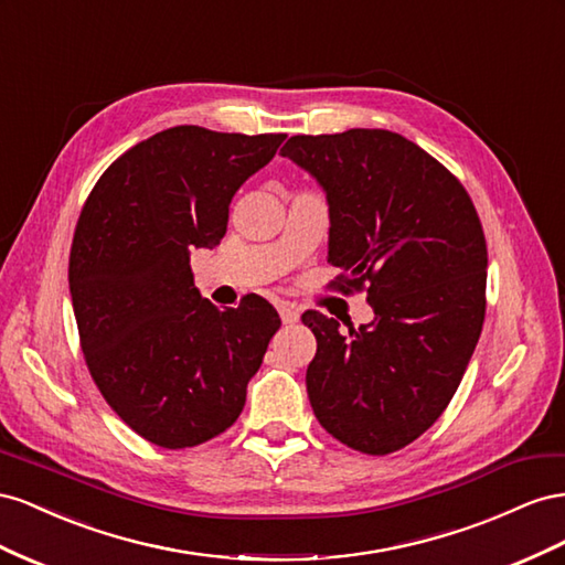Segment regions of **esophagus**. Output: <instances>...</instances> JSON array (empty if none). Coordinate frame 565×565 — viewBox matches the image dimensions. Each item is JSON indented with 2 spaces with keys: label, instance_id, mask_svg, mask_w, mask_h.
<instances>
[{
  "label": "esophagus",
  "instance_id": "1",
  "mask_svg": "<svg viewBox=\"0 0 565 565\" xmlns=\"http://www.w3.org/2000/svg\"><path fill=\"white\" fill-rule=\"evenodd\" d=\"M279 317H281L284 324H296V321L300 319V312H298L296 305H291V302H279Z\"/></svg>",
  "mask_w": 565,
  "mask_h": 565
}]
</instances>
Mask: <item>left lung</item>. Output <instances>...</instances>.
Here are the masks:
<instances>
[{"instance_id":"left-lung-1","label":"left lung","mask_w":565,"mask_h":565,"mask_svg":"<svg viewBox=\"0 0 565 565\" xmlns=\"http://www.w3.org/2000/svg\"><path fill=\"white\" fill-rule=\"evenodd\" d=\"M329 203V263L366 284L374 319L348 335L308 310V397L319 424L364 455L428 430L457 393L486 319L488 246L457 177L388 130L298 135L281 149ZM343 288V284H338Z\"/></svg>"}]
</instances>
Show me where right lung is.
Returning a JSON list of instances; mask_svg holds the SVG:
<instances>
[{"label": "right lung", "mask_w": 565, "mask_h": 565, "mask_svg": "<svg viewBox=\"0 0 565 565\" xmlns=\"http://www.w3.org/2000/svg\"><path fill=\"white\" fill-rule=\"evenodd\" d=\"M284 139L170 127L122 153L79 213L68 284L89 374L158 447L227 430L281 327L260 296L224 312L201 298L189 255L220 244L234 193Z\"/></svg>", "instance_id": "right-lung-1"}]
</instances>
